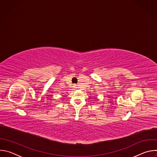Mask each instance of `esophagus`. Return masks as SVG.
Wrapping results in <instances>:
<instances>
[{"label": "esophagus", "mask_w": 157, "mask_h": 157, "mask_svg": "<svg viewBox=\"0 0 157 157\" xmlns=\"http://www.w3.org/2000/svg\"><path fill=\"white\" fill-rule=\"evenodd\" d=\"M74 86H75V85H74Z\"/></svg>", "instance_id": "obj_1"}]
</instances>
